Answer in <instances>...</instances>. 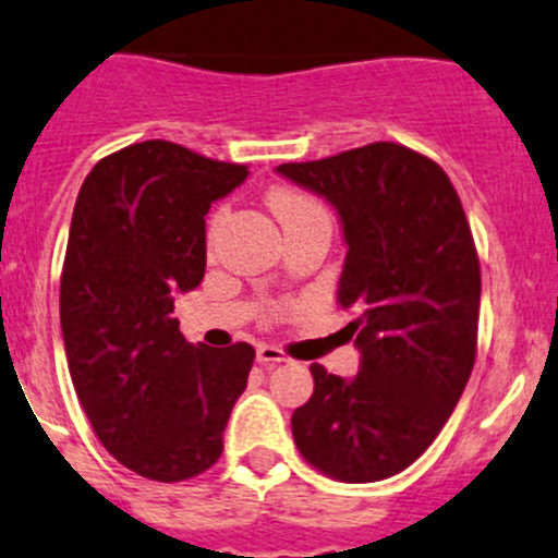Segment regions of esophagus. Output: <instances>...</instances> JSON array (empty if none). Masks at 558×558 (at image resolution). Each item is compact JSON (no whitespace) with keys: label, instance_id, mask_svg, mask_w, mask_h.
Segmentation results:
<instances>
[{"label":"esophagus","instance_id":"1","mask_svg":"<svg viewBox=\"0 0 558 558\" xmlns=\"http://www.w3.org/2000/svg\"><path fill=\"white\" fill-rule=\"evenodd\" d=\"M257 362L260 364H266V367H274V364H281V362H287V353L281 351V349H277V345H268V343H263V345H257Z\"/></svg>","mask_w":558,"mask_h":558}]
</instances>
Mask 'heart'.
I'll return each mask as SVG.
<instances>
[{
	"label": "heart",
	"instance_id": "heart-1",
	"mask_svg": "<svg viewBox=\"0 0 558 558\" xmlns=\"http://www.w3.org/2000/svg\"><path fill=\"white\" fill-rule=\"evenodd\" d=\"M268 205H271L274 215H277L281 229L284 231L295 229V226H301L311 218H322V215H327L325 207H322L314 196L305 194V191H295V189L271 191V196H268Z\"/></svg>",
	"mask_w": 558,
	"mask_h": 558
}]
</instances>
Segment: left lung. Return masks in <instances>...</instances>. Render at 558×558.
Segmentation results:
<instances>
[{"label":"left lung","mask_w":558,"mask_h":558,"mask_svg":"<svg viewBox=\"0 0 558 558\" xmlns=\"http://www.w3.org/2000/svg\"><path fill=\"white\" fill-rule=\"evenodd\" d=\"M279 175L325 196L349 244L338 301L362 351L351 380L311 364L314 393L292 412V439L338 482H380L430 447L476 362V244L447 172L401 146L369 143L290 161Z\"/></svg>","instance_id":"left-lung-1"}]
</instances>
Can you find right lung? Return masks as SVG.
<instances>
[{
  "instance_id": "add662e5",
  "label": "right lung",
  "mask_w": 558,
  "mask_h": 558,
  "mask_svg": "<svg viewBox=\"0 0 558 558\" xmlns=\"http://www.w3.org/2000/svg\"><path fill=\"white\" fill-rule=\"evenodd\" d=\"M247 178L170 141H143L89 170L61 274L69 373L93 430L124 469L183 482L218 463L255 349L185 343L178 292L207 266L205 215Z\"/></svg>"
}]
</instances>
